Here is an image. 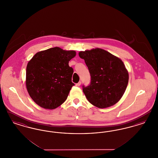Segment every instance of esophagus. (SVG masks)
<instances>
[{"label":"esophagus","mask_w":158,"mask_h":158,"mask_svg":"<svg viewBox=\"0 0 158 158\" xmlns=\"http://www.w3.org/2000/svg\"><path fill=\"white\" fill-rule=\"evenodd\" d=\"M81 85V81H79V82L77 83L76 84V86H79Z\"/></svg>","instance_id":"34e87169"}]
</instances>
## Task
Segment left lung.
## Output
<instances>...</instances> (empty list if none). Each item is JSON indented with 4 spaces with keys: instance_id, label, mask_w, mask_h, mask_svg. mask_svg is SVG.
<instances>
[{
    "instance_id": "1",
    "label": "left lung",
    "mask_w": 158,
    "mask_h": 158,
    "mask_svg": "<svg viewBox=\"0 0 158 158\" xmlns=\"http://www.w3.org/2000/svg\"><path fill=\"white\" fill-rule=\"evenodd\" d=\"M90 73V83L82 86L83 93L92 105L104 108L115 104L123 97L128 82L123 62L101 48L79 53Z\"/></svg>"
}]
</instances>
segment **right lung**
Instances as JSON below:
<instances>
[{"label": "right lung", "mask_w": 158, "mask_h": 158, "mask_svg": "<svg viewBox=\"0 0 158 158\" xmlns=\"http://www.w3.org/2000/svg\"><path fill=\"white\" fill-rule=\"evenodd\" d=\"M75 56V51L54 47L36 53L28 62L26 86L37 105L53 110L66 100L75 85L72 82L73 69L69 66V61Z\"/></svg>", "instance_id": "add662e5"}]
</instances>
